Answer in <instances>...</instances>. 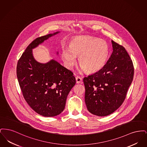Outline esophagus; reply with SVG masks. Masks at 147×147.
<instances>
[{"mask_svg":"<svg viewBox=\"0 0 147 147\" xmlns=\"http://www.w3.org/2000/svg\"><path fill=\"white\" fill-rule=\"evenodd\" d=\"M76 83H77V84L82 83V78L77 76V77L76 78Z\"/></svg>","mask_w":147,"mask_h":147,"instance_id":"1","label":"esophagus"}]
</instances>
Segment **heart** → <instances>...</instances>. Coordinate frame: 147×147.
<instances>
[{"label":"heart","mask_w":147,"mask_h":147,"mask_svg":"<svg viewBox=\"0 0 147 147\" xmlns=\"http://www.w3.org/2000/svg\"><path fill=\"white\" fill-rule=\"evenodd\" d=\"M109 54V47L105 41L90 36H81L72 39L69 47L62 48L61 57L65 66L71 69L79 56L81 69L94 73L105 66Z\"/></svg>","instance_id":"obj_1"}]
</instances>
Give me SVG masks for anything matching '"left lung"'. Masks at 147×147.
Segmentation results:
<instances>
[{
	"mask_svg": "<svg viewBox=\"0 0 147 147\" xmlns=\"http://www.w3.org/2000/svg\"><path fill=\"white\" fill-rule=\"evenodd\" d=\"M111 42L113 52L105 66L83 79L87 109L98 116L109 115L119 109L133 80L130 57L122 46Z\"/></svg>",
	"mask_w": 147,
	"mask_h": 147,
	"instance_id": "obj_1",
	"label": "left lung"
}]
</instances>
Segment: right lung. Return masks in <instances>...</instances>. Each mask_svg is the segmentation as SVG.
Here are the masks:
<instances>
[{
	"label": "right lung",
	"instance_id": "add662e5",
	"mask_svg": "<svg viewBox=\"0 0 147 147\" xmlns=\"http://www.w3.org/2000/svg\"><path fill=\"white\" fill-rule=\"evenodd\" d=\"M59 32L35 39L17 64V78L24 98L35 112L45 117H53L63 111L67 96L76 83L71 71L56 60L40 63L33 56L32 49Z\"/></svg>",
	"mask_w": 147,
	"mask_h": 147
}]
</instances>
